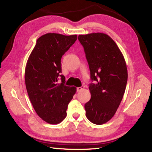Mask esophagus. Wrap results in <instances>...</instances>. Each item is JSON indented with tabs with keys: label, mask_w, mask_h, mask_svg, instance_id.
I'll list each match as a JSON object with an SVG mask.
<instances>
[{
	"label": "esophagus",
	"mask_w": 152,
	"mask_h": 152,
	"mask_svg": "<svg viewBox=\"0 0 152 152\" xmlns=\"http://www.w3.org/2000/svg\"><path fill=\"white\" fill-rule=\"evenodd\" d=\"M84 88H85L84 86H81V87H77V92H80L81 91L83 90Z\"/></svg>",
	"instance_id": "1"
}]
</instances>
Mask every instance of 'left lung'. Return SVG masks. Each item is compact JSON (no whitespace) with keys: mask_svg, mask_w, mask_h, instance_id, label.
I'll return each instance as SVG.
<instances>
[{"mask_svg":"<svg viewBox=\"0 0 152 152\" xmlns=\"http://www.w3.org/2000/svg\"><path fill=\"white\" fill-rule=\"evenodd\" d=\"M94 83L89 85L91 98L85 103V115L92 123L102 124L114 115L127 83L126 64L118 46L107 34H80Z\"/></svg>","mask_w":152,"mask_h":152,"instance_id":"left-lung-1","label":"left lung"}]
</instances>
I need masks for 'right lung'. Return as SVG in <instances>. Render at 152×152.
<instances>
[{
  "label": "right lung",
  "instance_id": "right-lung-1",
  "mask_svg": "<svg viewBox=\"0 0 152 152\" xmlns=\"http://www.w3.org/2000/svg\"><path fill=\"white\" fill-rule=\"evenodd\" d=\"M76 40V34H44L37 39L27 61V92L37 114L48 123L56 124L66 118L68 104L76 93V87L64 85L61 58Z\"/></svg>",
  "mask_w": 152,
  "mask_h": 152
}]
</instances>
